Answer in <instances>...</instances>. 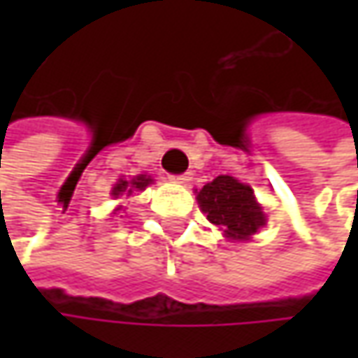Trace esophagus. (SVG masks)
<instances>
[{
  "mask_svg": "<svg viewBox=\"0 0 358 358\" xmlns=\"http://www.w3.org/2000/svg\"><path fill=\"white\" fill-rule=\"evenodd\" d=\"M173 183H179V185H185L191 181V173H181V175H171Z\"/></svg>",
  "mask_w": 358,
  "mask_h": 358,
  "instance_id": "esophagus-1",
  "label": "esophagus"
}]
</instances>
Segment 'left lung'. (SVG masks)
<instances>
[{
    "instance_id": "left-lung-1",
    "label": "left lung",
    "mask_w": 358,
    "mask_h": 358,
    "mask_svg": "<svg viewBox=\"0 0 358 358\" xmlns=\"http://www.w3.org/2000/svg\"><path fill=\"white\" fill-rule=\"evenodd\" d=\"M197 201L207 219L221 227L231 241H249L267 223L253 189L231 175H219L211 183L203 185L197 191Z\"/></svg>"
}]
</instances>
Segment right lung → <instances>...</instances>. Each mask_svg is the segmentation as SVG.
<instances>
[{"label": "right lung", "instance_id": "add662e5", "mask_svg": "<svg viewBox=\"0 0 358 358\" xmlns=\"http://www.w3.org/2000/svg\"><path fill=\"white\" fill-rule=\"evenodd\" d=\"M153 183V179L149 177V175H137V177H133L131 181H123V179H119L115 187L111 189V195L119 199L121 195H127L129 197L131 193H135V191H143L145 187H149ZM121 207H117L115 211H119Z\"/></svg>", "mask_w": 358, "mask_h": 358}]
</instances>
